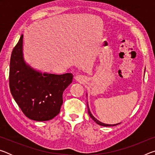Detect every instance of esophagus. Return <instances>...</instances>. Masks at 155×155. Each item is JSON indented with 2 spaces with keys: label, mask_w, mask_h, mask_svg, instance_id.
<instances>
[{
  "label": "esophagus",
  "mask_w": 155,
  "mask_h": 155,
  "mask_svg": "<svg viewBox=\"0 0 155 155\" xmlns=\"http://www.w3.org/2000/svg\"><path fill=\"white\" fill-rule=\"evenodd\" d=\"M75 79L77 80L78 82H83L84 81V77L83 75H80V74H78L75 77Z\"/></svg>",
  "instance_id": "1"
}]
</instances>
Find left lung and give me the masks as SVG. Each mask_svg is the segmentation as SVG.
I'll list each match as a JSON object with an SVG mask.
<instances>
[{
    "instance_id": "8db88e82",
    "label": "left lung",
    "mask_w": 155,
    "mask_h": 155,
    "mask_svg": "<svg viewBox=\"0 0 155 155\" xmlns=\"http://www.w3.org/2000/svg\"><path fill=\"white\" fill-rule=\"evenodd\" d=\"M87 109H88V114L90 115V116L91 118L92 119L94 122H96V124H98L101 125V126H103V127H114V126L117 125V124H120V123H119V124H104V123L100 122L99 120H97L96 118H95V117L93 116V115L91 114V113L90 112V108H89L88 104H87Z\"/></svg>"
}]
</instances>
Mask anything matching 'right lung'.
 <instances>
[{
  "label": "right lung",
  "mask_w": 155,
  "mask_h": 155,
  "mask_svg": "<svg viewBox=\"0 0 155 155\" xmlns=\"http://www.w3.org/2000/svg\"><path fill=\"white\" fill-rule=\"evenodd\" d=\"M23 35L13 49L9 67L12 95L26 116L35 121H48L59 114L63 92L72 82L73 75L36 71L24 61Z\"/></svg>",
  "instance_id": "1"
}]
</instances>
